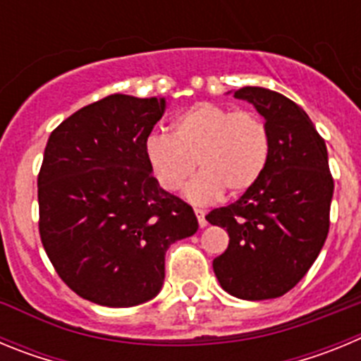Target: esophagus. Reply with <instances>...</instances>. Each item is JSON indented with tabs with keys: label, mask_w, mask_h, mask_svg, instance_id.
Segmentation results:
<instances>
[{
	"label": "esophagus",
	"mask_w": 361,
	"mask_h": 361,
	"mask_svg": "<svg viewBox=\"0 0 361 361\" xmlns=\"http://www.w3.org/2000/svg\"><path fill=\"white\" fill-rule=\"evenodd\" d=\"M195 215H197V220H199L200 228H206V226H208V220H206V213H204L202 209H195Z\"/></svg>",
	"instance_id": "esophagus-1"
}]
</instances>
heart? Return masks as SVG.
<instances>
[{"label": "heart", "mask_w": 361, "mask_h": 361, "mask_svg": "<svg viewBox=\"0 0 361 361\" xmlns=\"http://www.w3.org/2000/svg\"><path fill=\"white\" fill-rule=\"evenodd\" d=\"M271 135L262 117L247 110H233L199 103L180 111L171 123V137L149 133L145 157L162 190L177 193L195 171L202 173L188 186L191 202L206 204L222 191L240 195L251 190L266 171Z\"/></svg>", "instance_id": "b5f03b06"}]
</instances>
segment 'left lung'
Segmentation results:
<instances>
[{"label": "left lung", "instance_id": "8db88e82", "mask_svg": "<svg viewBox=\"0 0 361 361\" xmlns=\"http://www.w3.org/2000/svg\"><path fill=\"white\" fill-rule=\"evenodd\" d=\"M235 97L264 116L271 153L251 190L206 216L229 235L213 271L237 298H279L304 279L329 233L334 180L327 148L307 114L286 95L244 86Z\"/></svg>", "mask_w": 361, "mask_h": 361}]
</instances>
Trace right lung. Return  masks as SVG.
Returning <instances> with one entry per match:
<instances>
[{
	"instance_id": "1",
	"label": "right lung",
	"mask_w": 361,
	"mask_h": 361,
	"mask_svg": "<svg viewBox=\"0 0 361 361\" xmlns=\"http://www.w3.org/2000/svg\"><path fill=\"white\" fill-rule=\"evenodd\" d=\"M164 108V99L108 95L63 121L44 148L41 242L59 279L94 304L153 298L168 247L199 229L190 204L159 186L145 157Z\"/></svg>"
}]
</instances>
